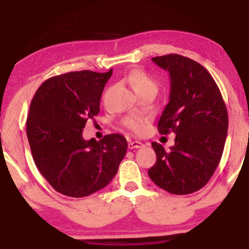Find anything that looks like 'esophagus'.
Listing matches in <instances>:
<instances>
[{"label": "esophagus", "mask_w": 249, "mask_h": 249, "mask_svg": "<svg viewBox=\"0 0 249 249\" xmlns=\"http://www.w3.org/2000/svg\"><path fill=\"white\" fill-rule=\"evenodd\" d=\"M142 147H144V144H142V142H138V141H134V142H130L128 144V148L129 149H135V148H142Z\"/></svg>", "instance_id": "34e87169"}]
</instances>
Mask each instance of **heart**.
<instances>
[{
	"label": "heart",
	"instance_id": "obj_1",
	"mask_svg": "<svg viewBox=\"0 0 249 249\" xmlns=\"http://www.w3.org/2000/svg\"><path fill=\"white\" fill-rule=\"evenodd\" d=\"M128 80L132 83L135 91H141V90H154L157 92L158 86L157 82L150 77L149 74H147L145 71L141 69H134L128 74ZM126 127L129 130H132L135 134H142L146 130L147 121L144 117H129L125 122Z\"/></svg>",
	"mask_w": 249,
	"mask_h": 249
}]
</instances>
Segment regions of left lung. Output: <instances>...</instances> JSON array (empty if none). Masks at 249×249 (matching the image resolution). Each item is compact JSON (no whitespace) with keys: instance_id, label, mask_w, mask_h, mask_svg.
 <instances>
[{"instance_id":"8db88e82","label":"left lung","mask_w":249,"mask_h":249,"mask_svg":"<svg viewBox=\"0 0 249 249\" xmlns=\"http://www.w3.org/2000/svg\"><path fill=\"white\" fill-rule=\"evenodd\" d=\"M169 72V102L158 122L160 134H176L166 151L151 146L157 161L148 170L150 179L172 195H190L203 188L213 176L224 149L229 116L217 84L203 66L181 54L151 58Z\"/></svg>"}]
</instances>
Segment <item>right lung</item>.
Masks as SVG:
<instances>
[{
    "mask_svg": "<svg viewBox=\"0 0 249 249\" xmlns=\"http://www.w3.org/2000/svg\"><path fill=\"white\" fill-rule=\"evenodd\" d=\"M113 69L73 71L41 84L32 100L26 133L37 168L61 195L88 196L111 182L127 150L120 134L86 141L87 121L100 112V100Z\"/></svg>",
    "mask_w": 249,
    "mask_h": 249,
    "instance_id": "obj_1",
    "label": "right lung"
}]
</instances>
